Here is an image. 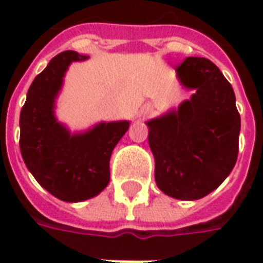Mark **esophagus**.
I'll use <instances>...</instances> for the list:
<instances>
[{
	"label": "esophagus",
	"instance_id": "34e87169",
	"mask_svg": "<svg viewBox=\"0 0 263 263\" xmlns=\"http://www.w3.org/2000/svg\"><path fill=\"white\" fill-rule=\"evenodd\" d=\"M152 111V108L149 107V105H146V107H143V114H149Z\"/></svg>",
	"mask_w": 263,
	"mask_h": 263
}]
</instances>
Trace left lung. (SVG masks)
<instances>
[{
  "label": "left lung",
  "instance_id": "obj_1",
  "mask_svg": "<svg viewBox=\"0 0 263 263\" xmlns=\"http://www.w3.org/2000/svg\"><path fill=\"white\" fill-rule=\"evenodd\" d=\"M190 100L146 122L155 156V180L167 196L197 200L231 173L238 158L241 117L231 84L205 58H186L176 67Z\"/></svg>",
  "mask_w": 263,
  "mask_h": 263
}]
</instances>
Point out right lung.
I'll use <instances>...</instances> for the list:
<instances>
[{
    "label": "right lung",
    "mask_w": 263,
    "mask_h": 263,
    "mask_svg": "<svg viewBox=\"0 0 263 263\" xmlns=\"http://www.w3.org/2000/svg\"><path fill=\"white\" fill-rule=\"evenodd\" d=\"M88 56L66 50L35 77L21 109L20 148L28 171L54 197L69 203L101 193L109 182V158L129 122H101L84 134L70 132L53 114L54 98L71 62Z\"/></svg>",
    "instance_id": "1"
}]
</instances>
